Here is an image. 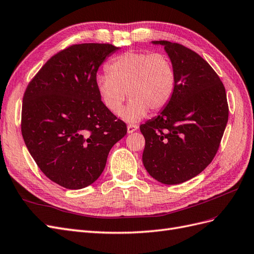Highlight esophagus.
<instances>
[{"label":"esophagus","mask_w":254,"mask_h":254,"mask_svg":"<svg viewBox=\"0 0 254 254\" xmlns=\"http://www.w3.org/2000/svg\"><path fill=\"white\" fill-rule=\"evenodd\" d=\"M137 128H139V127H137L136 125H128L127 126V132L128 133H132V132L136 131Z\"/></svg>","instance_id":"esophagus-1"}]
</instances>
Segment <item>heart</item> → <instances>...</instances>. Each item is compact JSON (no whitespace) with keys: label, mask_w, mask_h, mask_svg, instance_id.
<instances>
[{"label":"heart","mask_w":254,"mask_h":254,"mask_svg":"<svg viewBox=\"0 0 254 254\" xmlns=\"http://www.w3.org/2000/svg\"><path fill=\"white\" fill-rule=\"evenodd\" d=\"M108 75H97L95 86L105 107L120 114L128 97L131 99L122 117L139 122L148 109L160 111L170 104L176 90V70L163 53L130 51L107 65Z\"/></svg>","instance_id":"1"}]
</instances>
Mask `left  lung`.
<instances>
[{
	"mask_svg": "<svg viewBox=\"0 0 254 254\" xmlns=\"http://www.w3.org/2000/svg\"><path fill=\"white\" fill-rule=\"evenodd\" d=\"M152 43L164 47L177 82L170 104L140 126L143 164L159 182L179 184L200 174L216 155L229 118L226 89L194 51L176 42Z\"/></svg>",
	"mask_w": 254,
	"mask_h": 254,
	"instance_id": "left-lung-1",
	"label": "left lung"
}]
</instances>
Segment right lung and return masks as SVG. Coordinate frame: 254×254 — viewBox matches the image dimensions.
I'll list each match as a JSON object with an SVG mask.
<instances>
[{
  "instance_id": "obj_1",
  "label": "right lung",
  "mask_w": 254,
  "mask_h": 254,
  "mask_svg": "<svg viewBox=\"0 0 254 254\" xmlns=\"http://www.w3.org/2000/svg\"><path fill=\"white\" fill-rule=\"evenodd\" d=\"M120 48L74 44L49 59L23 96L21 131L38 167L68 190L97 180L126 124L106 108L95 86L105 59Z\"/></svg>"
}]
</instances>
